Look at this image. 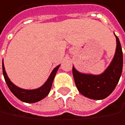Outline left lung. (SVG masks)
Instances as JSON below:
<instances>
[{
  "label": "left lung",
  "mask_w": 125,
  "mask_h": 125,
  "mask_svg": "<svg viewBox=\"0 0 125 125\" xmlns=\"http://www.w3.org/2000/svg\"><path fill=\"white\" fill-rule=\"evenodd\" d=\"M115 35V34H114ZM116 47L114 56L107 68L99 75L84 73L73 66L76 86L82 95L93 100H103L110 95L117 85L122 72L123 54L121 43L115 35Z\"/></svg>",
  "instance_id": "8db88e82"
}]
</instances>
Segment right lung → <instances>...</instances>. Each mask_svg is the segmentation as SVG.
Wrapping results in <instances>:
<instances>
[{
	"instance_id": "1",
	"label": "right lung",
	"mask_w": 125,
	"mask_h": 125,
	"mask_svg": "<svg viewBox=\"0 0 125 125\" xmlns=\"http://www.w3.org/2000/svg\"><path fill=\"white\" fill-rule=\"evenodd\" d=\"M60 66V65H57V67H55L53 69V71L50 73L49 78L47 79L46 82L41 87H40L37 89H34V90H25V89H22V88H20V87L16 86L12 82H11V80L9 79V78L6 72L3 60V62H2L3 76H4L5 81H6L9 90L19 100H20L22 102L29 103H33L40 101L42 99L45 98L48 95V94L49 93V92L51 90L54 76H55L57 71H58Z\"/></svg>"
}]
</instances>
